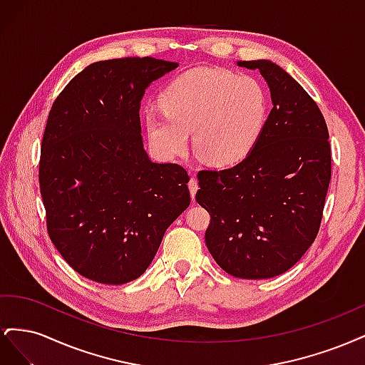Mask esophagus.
<instances>
[{"mask_svg": "<svg viewBox=\"0 0 365 365\" xmlns=\"http://www.w3.org/2000/svg\"><path fill=\"white\" fill-rule=\"evenodd\" d=\"M197 189H200V184H197V180L196 178H190V181H189V190H190L192 201H195V196H196Z\"/></svg>", "mask_w": 365, "mask_h": 365, "instance_id": "esophagus-1", "label": "esophagus"}]
</instances>
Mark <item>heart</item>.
I'll return each mask as SVG.
<instances>
[{
	"label": "heart",
	"instance_id": "obj_1",
	"mask_svg": "<svg viewBox=\"0 0 365 365\" xmlns=\"http://www.w3.org/2000/svg\"><path fill=\"white\" fill-rule=\"evenodd\" d=\"M163 111H149L150 140L175 158L189 149L215 168L244 161L257 146L268 121L269 101L252 76L224 68H195L181 74L161 94Z\"/></svg>",
	"mask_w": 365,
	"mask_h": 365
}]
</instances>
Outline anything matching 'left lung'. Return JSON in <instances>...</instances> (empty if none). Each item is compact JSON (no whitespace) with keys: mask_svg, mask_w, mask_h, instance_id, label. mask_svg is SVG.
Instances as JSON below:
<instances>
[{"mask_svg":"<svg viewBox=\"0 0 365 365\" xmlns=\"http://www.w3.org/2000/svg\"><path fill=\"white\" fill-rule=\"evenodd\" d=\"M236 63L260 71L272 109L244 161L197 173L196 201L212 217L205 245L219 267L237 279H271L317 237L330 182L329 132L312 97L277 63Z\"/></svg>","mask_w":365,"mask_h":365,"instance_id":"left-lung-1","label":"left lung"}]
</instances>
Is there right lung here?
<instances>
[{"label":"right lung","instance_id":"obj_1","mask_svg":"<svg viewBox=\"0 0 365 365\" xmlns=\"http://www.w3.org/2000/svg\"><path fill=\"white\" fill-rule=\"evenodd\" d=\"M176 67L153 58L98 61L51 106L39 163L48 235L65 262L93 282L138 279L190 205L189 175L149 158L140 123L146 90Z\"/></svg>","mask_w":365,"mask_h":365}]
</instances>
